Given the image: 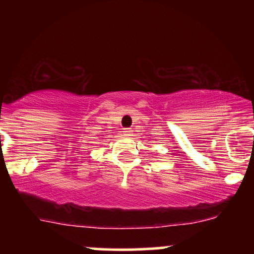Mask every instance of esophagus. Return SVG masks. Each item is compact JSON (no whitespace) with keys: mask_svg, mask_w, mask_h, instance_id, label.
<instances>
[{"mask_svg":"<svg viewBox=\"0 0 254 254\" xmlns=\"http://www.w3.org/2000/svg\"><path fill=\"white\" fill-rule=\"evenodd\" d=\"M123 132H124V135H125V136H131V135H132L133 131L131 130V129H129V127H127V129H124Z\"/></svg>","mask_w":254,"mask_h":254,"instance_id":"34e87169","label":"esophagus"}]
</instances>
